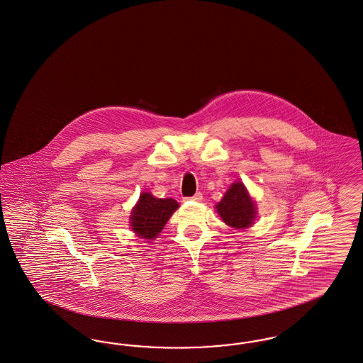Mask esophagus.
I'll use <instances>...</instances> for the list:
<instances>
[{"mask_svg": "<svg viewBox=\"0 0 363 363\" xmlns=\"http://www.w3.org/2000/svg\"><path fill=\"white\" fill-rule=\"evenodd\" d=\"M185 200L201 201V200H202V193H200V191H199V193H196V194H194V196H191V197H186V199H185Z\"/></svg>", "mask_w": 363, "mask_h": 363, "instance_id": "1", "label": "esophagus"}]
</instances>
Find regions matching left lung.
Here are the masks:
<instances>
[{
    "label": "left lung",
    "instance_id": "obj_1",
    "mask_svg": "<svg viewBox=\"0 0 363 363\" xmlns=\"http://www.w3.org/2000/svg\"><path fill=\"white\" fill-rule=\"evenodd\" d=\"M224 223L233 228H247L252 225L256 208L247 189L241 182L233 184L226 191L224 199L216 206Z\"/></svg>",
    "mask_w": 363,
    "mask_h": 363
}]
</instances>
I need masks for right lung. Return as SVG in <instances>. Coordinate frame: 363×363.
I'll return each instance as SVG.
<instances>
[{
	"mask_svg": "<svg viewBox=\"0 0 363 363\" xmlns=\"http://www.w3.org/2000/svg\"><path fill=\"white\" fill-rule=\"evenodd\" d=\"M177 208L178 202L173 199L162 200L150 193H142L131 213L133 230L146 240L157 238Z\"/></svg>",
	"mask_w": 363,
	"mask_h": 363,
	"instance_id": "1",
	"label": "right lung"
}]
</instances>
